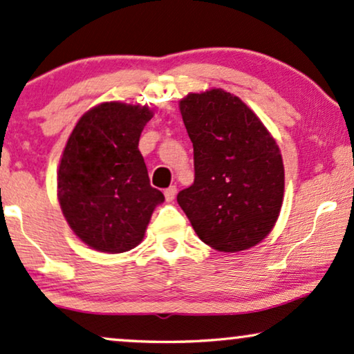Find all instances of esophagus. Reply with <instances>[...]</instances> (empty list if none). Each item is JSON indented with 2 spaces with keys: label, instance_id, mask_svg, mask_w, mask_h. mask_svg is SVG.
Wrapping results in <instances>:
<instances>
[{
  "label": "esophagus",
  "instance_id": "esophagus-1",
  "mask_svg": "<svg viewBox=\"0 0 354 354\" xmlns=\"http://www.w3.org/2000/svg\"><path fill=\"white\" fill-rule=\"evenodd\" d=\"M176 192H178V189H176V186H170L168 189H165V198H167V202H171L173 198L176 197Z\"/></svg>",
  "mask_w": 354,
  "mask_h": 354
}]
</instances>
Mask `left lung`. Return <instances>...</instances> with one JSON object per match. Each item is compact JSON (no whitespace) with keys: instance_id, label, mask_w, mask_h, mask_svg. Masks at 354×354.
<instances>
[{"instance_id":"left-lung-1","label":"left lung","mask_w":354,"mask_h":354,"mask_svg":"<svg viewBox=\"0 0 354 354\" xmlns=\"http://www.w3.org/2000/svg\"><path fill=\"white\" fill-rule=\"evenodd\" d=\"M194 146V183L178 203L202 242L241 252L261 242L282 207L283 165L274 139L237 96L223 89L179 102Z\"/></svg>"}]
</instances>
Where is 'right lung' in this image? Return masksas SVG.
<instances>
[{
  "label": "right lung",
  "mask_w": 354,
  "mask_h": 354,
  "mask_svg": "<svg viewBox=\"0 0 354 354\" xmlns=\"http://www.w3.org/2000/svg\"><path fill=\"white\" fill-rule=\"evenodd\" d=\"M147 107L104 102L80 118L64 149L57 197L73 232L99 252H128L142 241L157 203L138 144Z\"/></svg>",
  "instance_id": "add662e5"
}]
</instances>
